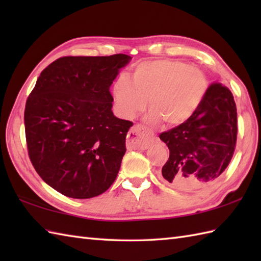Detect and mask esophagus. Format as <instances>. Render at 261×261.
<instances>
[{"instance_id":"esophagus-1","label":"esophagus","mask_w":261,"mask_h":261,"mask_svg":"<svg viewBox=\"0 0 261 261\" xmlns=\"http://www.w3.org/2000/svg\"><path fill=\"white\" fill-rule=\"evenodd\" d=\"M153 141V135L142 125H135L127 134L126 145L132 149H147Z\"/></svg>"}]
</instances>
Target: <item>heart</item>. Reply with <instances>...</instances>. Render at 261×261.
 <instances>
[{
    "label": "heart",
    "mask_w": 261,
    "mask_h": 261,
    "mask_svg": "<svg viewBox=\"0 0 261 261\" xmlns=\"http://www.w3.org/2000/svg\"><path fill=\"white\" fill-rule=\"evenodd\" d=\"M207 90L208 82L202 70L179 60L156 59L138 64L131 80L124 75L118 77L112 94L123 118H135L146 109L149 99V122L177 127L195 115Z\"/></svg>",
    "instance_id": "1"
}]
</instances>
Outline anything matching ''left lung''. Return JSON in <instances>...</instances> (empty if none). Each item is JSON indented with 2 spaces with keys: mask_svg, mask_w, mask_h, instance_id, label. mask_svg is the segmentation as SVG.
Wrapping results in <instances>:
<instances>
[{
  "mask_svg": "<svg viewBox=\"0 0 261 261\" xmlns=\"http://www.w3.org/2000/svg\"><path fill=\"white\" fill-rule=\"evenodd\" d=\"M237 107L231 91L221 83L208 86L193 118L159 136L169 149L160 178L179 191H195L223 173L237 142Z\"/></svg>",
  "mask_w": 261,
  "mask_h": 261,
  "instance_id": "obj_1",
  "label": "left lung"
}]
</instances>
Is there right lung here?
<instances>
[{
    "label": "right lung",
    "instance_id": "1",
    "mask_svg": "<svg viewBox=\"0 0 261 261\" xmlns=\"http://www.w3.org/2000/svg\"><path fill=\"white\" fill-rule=\"evenodd\" d=\"M131 57H62L38 77L27 99L28 152L42 180L71 198H91L113 184L130 121L112 112L110 86Z\"/></svg>",
    "mask_w": 261,
    "mask_h": 261
}]
</instances>
